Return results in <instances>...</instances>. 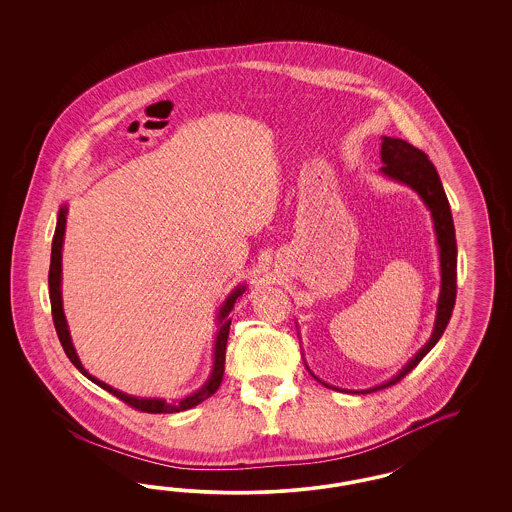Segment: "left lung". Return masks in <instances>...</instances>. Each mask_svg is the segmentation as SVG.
Wrapping results in <instances>:
<instances>
[{
	"label": "left lung",
	"mask_w": 512,
	"mask_h": 512,
	"mask_svg": "<svg viewBox=\"0 0 512 512\" xmlns=\"http://www.w3.org/2000/svg\"><path fill=\"white\" fill-rule=\"evenodd\" d=\"M381 161H383L381 172L387 178H392L400 184L415 189L419 193L420 199L428 206V210L432 212L437 246H439V263H441V293H439V300H437V315H435L434 332H432L430 340L426 341V345L420 349L419 353L411 358L405 364V368L400 370V373H396L390 381L379 385V387L360 390L362 394L392 387L398 381H402L403 377L432 351V347L443 336L445 328L449 325L452 310H454V302H456V257H458V249H456L454 221H452V214H450L449 199L445 195V189H443V184L439 180V174L435 171L434 163L428 159V155L420 152L419 148H415L413 144H409V142L402 139H392V137H383ZM317 381L323 383L321 379H317ZM323 385H326V383H323Z\"/></svg>",
	"instance_id": "left-lung-1"
}]
</instances>
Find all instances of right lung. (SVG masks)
<instances>
[{
	"label": "right lung",
	"mask_w": 512,
	"mask_h": 512,
	"mask_svg": "<svg viewBox=\"0 0 512 512\" xmlns=\"http://www.w3.org/2000/svg\"><path fill=\"white\" fill-rule=\"evenodd\" d=\"M65 223H67V206L63 204L58 212V223H56V231H54V238H52V253H50V270H48V291H50V306H52V319H54V326L58 332V338L62 341L63 351L67 358L75 364L78 372L82 373L84 377H88L92 383L97 387L105 388L110 394H114L116 398H120L122 402L144 411V413H180L191 409L195 405L204 402L206 398H210L212 394H216L217 388L221 385L223 379V372H225V351H227V338H229V328H231V319L229 313L233 311L234 302L238 296L246 293V285H238L231 295L227 296V300L223 302L221 310L217 313V330L216 343H214V366H212V373L208 377V381L202 385L197 392L189 394L182 400H174V402H167L161 398H137V396H129L125 392H120L116 388L109 387L107 383L95 379L93 375L84 370L80 358H78L77 351L73 347V341L69 336V328H67V321H65V313H63L62 302V248H63V234H65Z\"/></svg>",
	"instance_id": "obj_1"
}]
</instances>
